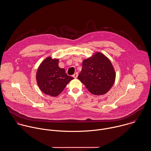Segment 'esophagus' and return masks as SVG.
I'll list each match as a JSON object with an SVG mask.
<instances>
[{
	"mask_svg": "<svg viewBox=\"0 0 151 151\" xmlns=\"http://www.w3.org/2000/svg\"><path fill=\"white\" fill-rule=\"evenodd\" d=\"M73 77H74V78H77V77H78V73H74V75H73Z\"/></svg>",
	"mask_w": 151,
	"mask_h": 151,
	"instance_id": "34e87169",
	"label": "esophagus"
}]
</instances>
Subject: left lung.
Listing matches in <instances>:
<instances>
[{
	"mask_svg": "<svg viewBox=\"0 0 151 151\" xmlns=\"http://www.w3.org/2000/svg\"><path fill=\"white\" fill-rule=\"evenodd\" d=\"M116 74L111 61L102 53L97 52L84 60L78 80L93 94H106L112 87Z\"/></svg>",
	"mask_w": 151,
	"mask_h": 151,
	"instance_id": "left-lung-1",
	"label": "left lung"
}]
</instances>
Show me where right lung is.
<instances>
[{
    "label": "right lung",
    "instance_id": "add662e5",
    "mask_svg": "<svg viewBox=\"0 0 151 151\" xmlns=\"http://www.w3.org/2000/svg\"><path fill=\"white\" fill-rule=\"evenodd\" d=\"M74 79L68 76L64 68L58 66V59L48 57L40 64L36 73V81L41 91L51 97L58 96L68 83Z\"/></svg>",
    "mask_w": 151,
    "mask_h": 151
}]
</instances>
